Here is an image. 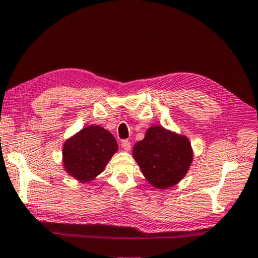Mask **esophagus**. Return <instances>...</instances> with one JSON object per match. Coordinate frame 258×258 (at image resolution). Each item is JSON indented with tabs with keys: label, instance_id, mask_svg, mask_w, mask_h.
<instances>
[{
	"label": "esophagus",
	"instance_id": "esophagus-1",
	"mask_svg": "<svg viewBox=\"0 0 258 258\" xmlns=\"http://www.w3.org/2000/svg\"><path fill=\"white\" fill-rule=\"evenodd\" d=\"M121 148H123L125 151H130V150H131V142L127 141V140H124V141H121Z\"/></svg>",
	"mask_w": 258,
	"mask_h": 258
}]
</instances>
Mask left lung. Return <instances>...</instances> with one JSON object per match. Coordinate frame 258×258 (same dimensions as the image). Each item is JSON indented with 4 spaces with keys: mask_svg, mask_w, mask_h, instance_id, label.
Wrapping results in <instances>:
<instances>
[{
    "mask_svg": "<svg viewBox=\"0 0 258 258\" xmlns=\"http://www.w3.org/2000/svg\"><path fill=\"white\" fill-rule=\"evenodd\" d=\"M133 156L147 180L157 188H168L179 182L193 160L188 139L162 126L147 131L142 141L135 143Z\"/></svg>",
    "mask_w": 258,
    "mask_h": 258,
    "instance_id": "obj_1",
    "label": "left lung"
}]
</instances>
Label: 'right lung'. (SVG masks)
<instances>
[{"mask_svg":"<svg viewBox=\"0 0 258 258\" xmlns=\"http://www.w3.org/2000/svg\"><path fill=\"white\" fill-rule=\"evenodd\" d=\"M118 145L113 134L101 126L90 125L65 141L64 168L82 182L90 181L101 174Z\"/></svg>","mask_w":258,"mask_h":258,"instance_id":"obj_1","label":"right lung"}]
</instances>
